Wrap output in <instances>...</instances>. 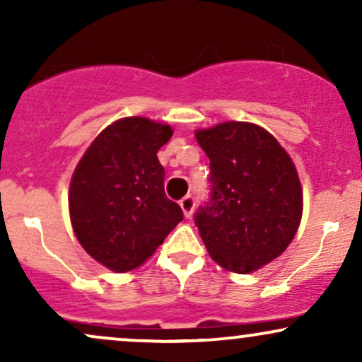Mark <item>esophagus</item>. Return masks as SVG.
Instances as JSON below:
<instances>
[{"instance_id": "34e87169", "label": "esophagus", "mask_w": 362, "mask_h": 362, "mask_svg": "<svg viewBox=\"0 0 362 362\" xmlns=\"http://www.w3.org/2000/svg\"><path fill=\"white\" fill-rule=\"evenodd\" d=\"M180 207L182 211H184L185 218H190L192 216V211H194V197L190 194H187L184 199H180Z\"/></svg>"}]
</instances>
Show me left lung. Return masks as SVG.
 <instances>
[{"mask_svg":"<svg viewBox=\"0 0 362 362\" xmlns=\"http://www.w3.org/2000/svg\"><path fill=\"white\" fill-rule=\"evenodd\" d=\"M209 158V199L194 219L207 252L236 274L281 255L303 214L300 177L271 132L250 122H223L195 131Z\"/></svg>","mask_w":362,"mask_h":362,"instance_id":"1","label":"left lung"}]
</instances>
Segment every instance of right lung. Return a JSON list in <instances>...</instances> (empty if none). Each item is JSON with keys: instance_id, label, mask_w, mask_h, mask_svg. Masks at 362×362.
I'll return each mask as SVG.
<instances>
[{"instance_id": "add662e5", "label": "right lung", "mask_w": 362, "mask_h": 362, "mask_svg": "<svg viewBox=\"0 0 362 362\" xmlns=\"http://www.w3.org/2000/svg\"><path fill=\"white\" fill-rule=\"evenodd\" d=\"M172 134L167 124L146 117L119 119L95 138L74 170V235L110 271L139 267L184 219L165 194V168L156 156Z\"/></svg>"}]
</instances>
